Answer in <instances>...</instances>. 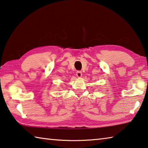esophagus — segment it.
Returning a JSON list of instances; mask_svg holds the SVG:
<instances>
[{
  "label": "esophagus",
  "mask_w": 148,
  "mask_h": 148,
  "mask_svg": "<svg viewBox=\"0 0 148 148\" xmlns=\"http://www.w3.org/2000/svg\"><path fill=\"white\" fill-rule=\"evenodd\" d=\"M82 76V71H77L76 72V76L78 77H81Z\"/></svg>",
  "instance_id": "esophagus-1"
}]
</instances>
